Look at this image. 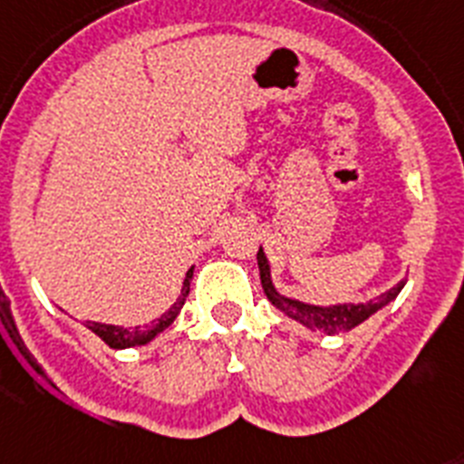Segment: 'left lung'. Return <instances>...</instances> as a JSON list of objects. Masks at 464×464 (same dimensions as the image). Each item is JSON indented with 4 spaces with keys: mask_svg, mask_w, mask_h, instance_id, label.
I'll return each instance as SVG.
<instances>
[{
    "mask_svg": "<svg viewBox=\"0 0 464 464\" xmlns=\"http://www.w3.org/2000/svg\"><path fill=\"white\" fill-rule=\"evenodd\" d=\"M258 267H260V282H263V292H266L267 301L279 308L285 315L294 317L296 323L305 324L313 332H324V334H339V332H348V329L358 327L361 323H365L367 317L374 315L379 308H384L389 301L401 294L403 289V282H398L393 289H389L382 296L372 298V301H365V304H342V305H308L301 304V301H294V298H286L282 294H277V289L273 286V279H270V266H267V258L263 254V248H258Z\"/></svg>",
    "mask_w": 464,
    "mask_h": 464,
    "instance_id": "obj_1",
    "label": "left lung"
}]
</instances>
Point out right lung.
Listing matches in <instances>:
<instances>
[{"label": "right lung", "instance_id": "add662e5", "mask_svg": "<svg viewBox=\"0 0 464 464\" xmlns=\"http://www.w3.org/2000/svg\"><path fill=\"white\" fill-rule=\"evenodd\" d=\"M191 273H194V267H189V273L185 277V285H182V292H179V298L172 304V308L168 313L154 320V323L144 324V327H116V324H102V323H85L87 327L94 332V334L102 339L103 343H109L111 348H130V346H144L154 339L156 334H160L163 329L170 327L172 320L178 317V313L185 305L187 296H189V282H191Z\"/></svg>", "mask_w": 464, "mask_h": 464}]
</instances>
